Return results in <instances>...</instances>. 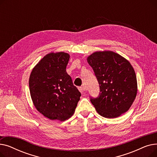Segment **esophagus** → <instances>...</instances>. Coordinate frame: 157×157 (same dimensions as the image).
Returning a JSON list of instances; mask_svg holds the SVG:
<instances>
[{"instance_id":"esophagus-1","label":"esophagus","mask_w":157,"mask_h":157,"mask_svg":"<svg viewBox=\"0 0 157 157\" xmlns=\"http://www.w3.org/2000/svg\"><path fill=\"white\" fill-rule=\"evenodd\" d=\"M79 92L81 93V94H83L85 90H86V89H85V87H83V86H82V87H79Z\"/></svg>"}]
</instances>
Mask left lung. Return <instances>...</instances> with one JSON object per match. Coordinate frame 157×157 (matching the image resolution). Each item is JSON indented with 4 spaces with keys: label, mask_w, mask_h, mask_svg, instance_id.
I'll return each mask as SVG.
<instances>
[{
    "label": "left lung",
    "mask_w": 157,
    "mask_h": 157,
    "mask_svg": "<svg viewBox=\"0 0 157 157\" xmlns=\"http://www.w3.org/2000/svg\"><path fill=\"white\" fill-rule=\"evenodd\" d=\"M99 83L100 93L90 101L101 116L114 118L127 112L134 102L137 83L134 69L120 55L96 52L87 58Z\"/></svg>",
    "instance_id": "left-lung-1"
}]
</instances>
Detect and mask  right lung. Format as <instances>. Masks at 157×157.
Wrapping results in <instances>:
<instances>
[{"label":"right lung","instance_id":"obj_1","mask_svg":"<svg viewBox=\"0 0 157 157\" xmlns=\"http://www.w3.org/2000/svg\"><path fill=\"white\" fill-rule=\"evenodd\" d=\"M70 55L52 52L45 55L33 68L29 88L35 108L49 120L61 121L72 116L81 93L66 72Z\"/></svg>","mask_w":157,"mask_h":157}]
</instances>
